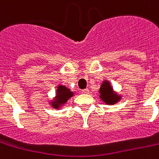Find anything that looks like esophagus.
<instances>
[{"instance_id": "esophagus-1", "label": "esophagus", "mask_w": 159, "mask_h": 159, "mask_svg": "<svg viewBox=\"0 0 159 159\" xmlns=\"http://www.w3.org/2000/svg\"><path fill=\"white\" fill-rule=\"evenodd\" d=\"M82 93H84V94H88V93H89V89H88V88L83 89V90H82Z\"/></svg>"}]
</instances>
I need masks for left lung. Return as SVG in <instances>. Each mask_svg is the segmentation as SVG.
Here are the masks:
<instances>
[{
    "mask_svg": "<svg viewBox=\"0 0 159 159\" xmlns=\"http://www.w3.org/2000/svg\"><path fill=\"white\" fill-rule=\"evenodd\" d=\"M99 98L107 105H114L119 102L122 99V95L115 92L108 80H104L102 82L98 90Z\"/></svg>",
    "mask_w": 159,
    "mask_h": 159,
    "instance_id": "1",
    "label": "left lung"
}]
</instances>
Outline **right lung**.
Listing matches in <instances>:
<instances>
[{"instance_id":"obj_1","label":"right lung","mask_w":159,"mask_h":159,"mask_svg":"<svg viewBox=\"0 0 159 159\" xmlns=\"http://www.w3.org/2000/svg\"><path fill=\"white\" fill-rule=\"evenodd\" d=\"M74 95V92L67 88L66 85L58 84L56 90L55 97L49 100L48 103L52 108L61 109Z\"/></svg>"}]
</instances>
